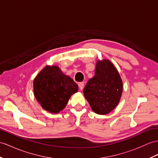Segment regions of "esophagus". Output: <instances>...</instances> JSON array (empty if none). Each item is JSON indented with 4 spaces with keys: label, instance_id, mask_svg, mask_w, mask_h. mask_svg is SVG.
I'll return each mask as SVG.
<instances>
[{
    "label": "esophagus",
    "instance_id": "esophagus-1",
    "mask_svg": "<svg viewBox=\"0 0 158 158\" xmlns=\"http://www.w3.org/2000/svg\"><path fill=\"white\" fill-rule=\"evenodd\" d=\"M78 85H79V89L81 90H82L83 89V87H84V83L83 82H80V83H79Z\"/></svg>",
    "mask_w": 158,
    "mask_h": 158
}]
</instances>
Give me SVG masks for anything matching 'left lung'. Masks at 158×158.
I'll list each match as a JSON object with an SVG mask.
<instances>
[{
    "label": "left lung",
    "mask_w": 158,
    "mask_h": 158,
    "mask_svg": "<svg viewBox=\"0 0 158 158\" xmlns=\"http://www.w3.org/2000/svg\"><path fill=\"white\" fill-rule=\"evenodd\" d=\"M123 89V81L117 69L109 60L104 59L97 61L95 75L87 81L83 94L92 110L104 115L116 107Z\"/></svg>",
    "instance_id": "8db88e82"
}]
</instances>
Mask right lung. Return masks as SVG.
Here are the masks:
<instances>
[{
	"mask_svg": "<svg viewBox=\"0 0 158 158\" xmlns=\"http://www.w3.org/2000/svg\"><path fill=\"white\" fill-rule=\"evenodd\" d=\"M77 91V83L58 66H46L34 80L36 100L43 109L51 113L62 110L71 95Z\"/></svg>",
	"mask_w": 158,
	"mask_h": 158,
	"instance_id": "obj_1",
	"label": "right lung"
}]
</instances>
